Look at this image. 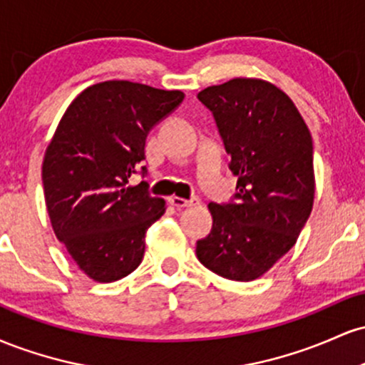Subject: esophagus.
<instances>
[{
  "mask_svg": "<svg viewBox=\"0 0 365 365\" xmlns=\"http://www.w3.org/2000/svg\"><path fill=\"white\" fill-rule=\"evenodd\" d=\"M170 204L175 207H192V206H199L200 200L197 197H192V199H182V197H170Z\"/></svg>",
  "mask_w": 365,
  "mask_h": 365,
  "instance_id": "34e87169",
  "label": "esophagus"
}]
</instances>
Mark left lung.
<instances>
[{
	"instance_id": "1",
	"label": "left lung",
	"mask_w": 365,
	"mask_h": 365,
	"mask_svg": "<svg viewBox=\"0 0 365 365\" xmlns=\"http://www.w3.org/2000/svg\"><path fill=\"white\" fill-rule=\"evenodd\" d=\"M232 154L238 202H209L212 230L197 259L212 273L252 282L295 245L312 211V137L297 106L274 83L237 77L199 92Z\"/></svg>"
}]
</instances>
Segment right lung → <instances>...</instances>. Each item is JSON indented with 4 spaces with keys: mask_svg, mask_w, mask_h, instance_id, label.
Returning <instances> with one entry per match:
<instances>
[{
    "mask_svg": "<svg viewBox=\"0 0 365 365\" xmlns=\"http://www.w3.org/2000/svg\"><path fill=\"white\" fill-rule=\"evenodd\" d=\"M185 94L128 81L83 89L66 108L43 159L49 221L78 269L98 283L132 273L144 257L145 232L165 215L145 182L128 185L149 130ZM144 170V166H142Z\"/></svg>",
    "mask_w": 365,
    "mask_h": 365,
    "instance_id": "right-lung-1",
    "label": "right lung"
}]
</instances>
